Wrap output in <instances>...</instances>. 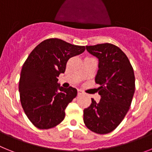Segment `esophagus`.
Wrapping results in <instances>:
<instances>
[{
	"instance_id": "1",
	"label": "esophagus",
	"mask_w": 152,
	"mask_h": 152,
	"mask_svg": "<svg viewBox=\"0 0 152 152\" xmlns=\"http://www.w3.org/2000/svg\"><path fill=\"white\" fill-rule=\"evenodd\" d=\"M83 92L82 90H80V89H79V90H78V95H79V96H80V95H83Z\"/></svg>"
}]
</instances>
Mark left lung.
<instances>
[{"instance_id": "left-lung-1", "label": "left lung", "mask_w": 152, "mask_h": 152, "mask_svg": "<svg viewBox=\"0 0 152 152\" xmlns=\"http://www.w3.org/2000/svg\"><path fill=\"white\" fill-rule=\"evenodd\" d=\"M86 50L99 59L95 81L98 84L99 102L83 111V121L89 130L97 134L113 132L129 110L134 93V70L123 51L115 45L102 43L86 46Z\"/></svg>"}]
</instances>
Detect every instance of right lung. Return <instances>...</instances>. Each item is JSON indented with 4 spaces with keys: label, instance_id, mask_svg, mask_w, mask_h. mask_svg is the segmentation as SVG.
I'll list each match as a JSON object with an SVG mask.
<instances>
[{
    "label": "right lung",
    "instance_id": "1",
    "mask_svg": "<svg viewBox=\"0 0 152 152\" xmlns=\"http://www.w3.org/2000/svg\"><path fill=\"white\" fill-rule=\"evenodd\" d=\"M57 38L43 40L30 53L23 63L19 81L21 105L34 126L53 128L64 119L65 109L77 96V90L58 84L69 59L85 51Z\"/></svg>",
    "mask_w": 152,
    "mask_h": 152
}]
</instances>
